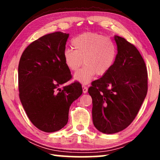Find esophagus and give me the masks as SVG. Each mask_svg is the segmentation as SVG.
Masks as SVG:
<instances>
[{"instance_id":"1","label":"esophagus","mask_w":160,"mask_h":160,"mask_svg":"<svg viewBox=\"0 0 160 160\" xmlns=\"http://www.w3.org/2000/svg\"><path fill=\"white\" fill-rule=\"evenodd\" d=\"M88 88H87V87H85V85H82V92H83V93H87L88 92Z\"/></svg>"}]
</instances>
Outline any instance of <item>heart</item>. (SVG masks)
I'll list each match as a JSON object with an SVG mask.
<instances>
[{
  "mask_svg": "<svg viewBox=\"0 0 160 160\" xmlns=\"http://www.w3.org/2000/svg\"><path fill=\"white\" fill-rule=\"evenodd\" d=\"M74 50L67 48L63 52L65 64L71 71H77L84 63L85 66L74 75V80L88 84L94 75H103L114 63L117 50L114 43L98 34L87 32L72 40Z\"/></svg>",
  "mask_w": 160,
  "mask_h": 160,
  "instance_id": "b5f03b06",
  "label": "heart"
}]
</instances>
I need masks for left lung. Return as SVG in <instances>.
<instances>
[{
    "mask_svg": "<svg viewBox=\"0 0 160 160\" xmlns=\"http://www.w3.org/2000/svg\"><path fill=\"white\" fill-rule=\"evenodd\" d=\"M117 54L107 73L92 82V121L106 134L127 128L138 113L148 92L145 61L134 45L115 35Z\"/></svg>",
    "mask_w": 160,
    "mask_h": 160,
    "instance_id": "obj_1",
    "label": "left lung"
}]
</instances>
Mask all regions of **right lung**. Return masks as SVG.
<instances>
[{"mask_svg":"<svg viewBox=\"0 0 160 160\" xmlns=\"http://www.w3.org/2000/svg\"><path fill=\"white\" fill-rule=\"evenodd\" d=\"M69 34H46L29 44L18 66L20 99L29 120L47 132L66 125L72 103L82 93L79 82L63 87L71 78L63 52Z\"/></svg>","mask_w":160,"mask_h":160,"instance_id":"add662e5","label":"right lung"}]
</instances>
